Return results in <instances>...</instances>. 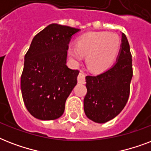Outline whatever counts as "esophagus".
Returning <instances> with one entry per match:
<instances>
[{
	"label": "esophagus",
	"instance_id": "esophagus-1",
	"mask_svg": "<svg viewBox=\"0 0 151 151\" xmlns=\"http://www.w3.org/2000/svg\"><path fill=\"white\" fill-rule=\"evenodd\" d=\"M78 81L79 84H85V73L81 71L78 77Z\"/></svg>",
	"mask_w": 151,
	"mask_h": 151
}]
</instances>
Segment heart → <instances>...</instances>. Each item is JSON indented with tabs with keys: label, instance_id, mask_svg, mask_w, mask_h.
Returning <instances> with one entry per match:
<instances>
[{
	"label": "heart",
	"instance_id": "heart-1",
	"mask_svg": "<svg viewBox=\"0 0 151 151\" xmlns=\"http://www.w3.org/2000/svg\"><path fill=\"white\" fill-rule=\"evenodd\" d=\"M121 41L116 34L108 32L89 33L80 37L77 45L70 44L68 52L76 62L86 56V64L90 70L102 73L110 69L117 59Z\"/></svg>",
	"mask_w": 151,
	"mask_h": 151
}]
</instances>
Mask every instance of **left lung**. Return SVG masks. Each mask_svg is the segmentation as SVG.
I'll list each match as a JSON object with an SVG mask.
<instances>
[{"label":"left lung","instance_id":"1","mask_svg":"<svg viewBox=\"0 0 151 151\" xmlns=\"http://www.w3.org/2000/svg\"><path fill=\"white\" fill-rule=\"evenodd\" d=\"M116 63L109 70L96 76L86 77L87 93L84 110L90 120L105 123L114 118L126 105L133 75L132 54L125 34Z\"/></svg>","mask_w":151,"mask_h":151}]
</instances>
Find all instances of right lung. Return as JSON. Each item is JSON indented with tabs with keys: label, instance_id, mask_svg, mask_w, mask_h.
<instances>
[{
	"label": "right lung",
	"instance_id": "add662e5",
	"mask_svg": "<svg viewBox=\"0 0 151 151\" xmlns=\"http://www.w3.org/2000/svg\"><path fill=\"white\" fill-rule=\"evenodd\" d=\"M80 29L48 25L35 35L25 55L21 91L29 114L40 120L61 117L79 70L66 66L69 43Z\"/></svg>",
	"mask_w": 151,
	"mask_h": 151
}]
</instances>
